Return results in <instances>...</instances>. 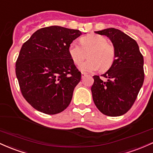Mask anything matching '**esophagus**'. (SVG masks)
Instances as JSON below:
<instances>
[{
	"label": "esophagus",
	"mask_w": 153,
	"mask_h": 153,
	"mask_svg": "<svg viewBox=\"0 0 153 153\" xmlns=\"http://www.w3.org/2000/svg\"><path fill=\"white\" fill-rule=\"evenodd\" d=\"M87 75V73H85V72H82V78H84V77L86 76Z\"/></svg>",
	"instance_id": "1"
}]
</instances>
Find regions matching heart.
I'll return each mask as SVG.
<instances>
[{
	"label": "heart",
	"mask_w": 153,
	"mask_h": 153,
	"mask_svg": "<svg viewBox=\"0 0 153 153\" xmlns=\"http://www.w3.org/2000/svg\"><path fill=\"white\" fill-rule=\"evenodd\" d=\"M80 46L72 41L68 48L70 58L75 65H79L85 58V51L90 50L87 54L88 61L79 66L83 71L98 70L105 72L111 68L116 59V49L113 44L108 42L106 37L97 34L84 36L80 38Z\"/></svg>",
	"instance_id": "obj_1"
}]
</instances>
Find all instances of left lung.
<instances>
[{
    "mask_svg": "<svg viewBox=\"0 0 153 153\" xmlns=\"http://www.w3.org/2000/svg\"><path fill=\"white\" fill-rule=\"evenodd\" d=\"M95 33L109 37L116 49V59L101 77L93 76L92 98L103 114L121 116L132 107L143 85V56L136 41L121 30L108 28Z\"/></svg>",
    "mask_w": 153,
    "mask_h": 153,
    "instance_id": "left-lung-1",
    "label": "left lung"
}]
</instances>
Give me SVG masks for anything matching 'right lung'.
Wrapping results in <instances>:
<instances>
[{"label": "right lung", "mask_w": 153, "mask_h": 153, "mask_svg": "<svg viewBox=\"0 0 153 153\" xmlns=\"http://www.w3.org/2000/svg\"><path fill=\"white\" fill-rule=\"evenodd\" d=\"M81 31L59 26L36 31L20 50L16 75L25 99L34 108L53 115L71 102L74 87L81 80L68 48Z\"/></svg>", "instance_id": "add662e5"}]
</instances>
